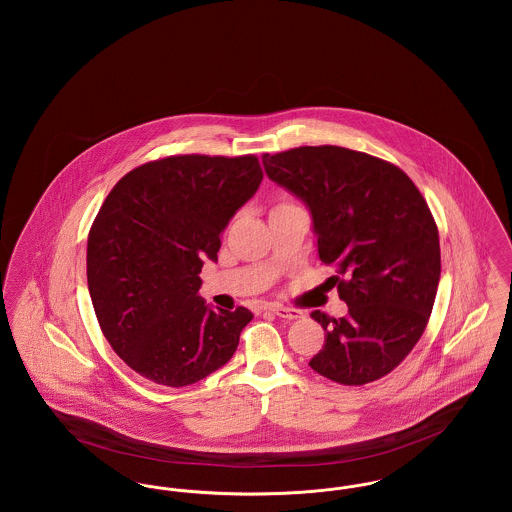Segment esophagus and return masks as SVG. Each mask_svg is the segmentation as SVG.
Segmentation results:
<instances>
[{"mask_svg": "<svg viewBox=\"0 0 512 512\" xmlns=\"http://www.w3.org/2000/svg\"><path fill=\"white\" fill-rule=\"evenodd\" d=\"M268 311L276 317L286 318V320H297V318H303V311L299 309H293V307H284V305H270Z\"/></svg>", "mask_w": 512, "mask_h": 512, "instance_id": "34e87169", "label": "esophagus"}]
</instances>
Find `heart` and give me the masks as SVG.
I'll use <instances>...</instances> for the list:
<instances>
[{"instance_id": "1", "label": "heart", "mask_w": 512, "mask_h": 512, "mask_svg": "<svg viewBox=\"0 0 512 512\" xmlns=\"http://www.w3.org/2000/svg\"><path fill=\"white\" fill-rule=\"evenodd\" d=\"M288 205H295V203H292V201H290V199H286V197H282V199H280V201L274 205V209H280V207H288ZM274 209H272V211H274Z\"/></svg>"}]
</instances>
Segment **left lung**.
<instances>
[{
	"instance_id": "obj_1",
	"label": "left lung",
	"mask_w": 512,
	"mask_h": 512,
	"mask_svg": "<svg viewBox=\"0 0 512 512\" xmlns=\"http://www.w3.org/2000/svg\"><path fill=\"white\" fill-rule=\"evenodd\" d=\"M263 165L309 207L318 257L336 267L347 303L345 317L311 313L326 336L309 366L343 386L380 380L413 351L436 301L441 253L426 199L399 167L345 147L265 153Z\"/></svg>"
}]
</instances>
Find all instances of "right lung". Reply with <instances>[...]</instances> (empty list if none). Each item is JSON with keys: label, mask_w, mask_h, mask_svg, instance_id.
<instances>
[{"label": "right lung", "mask_w": 512, "mask_h": 512, "mask_svg": "<svg viewBox=\"0 0 512 512\" xmlns=\"http://www.w3.org/2000/svg\"><path fill=\"white\" fill-rule=\"evenodd\" d=\"M261 180L255 155H171L105 197L88 234V290L103 336L147 380L182 388L232 359L253 315L205 305L199 272Z\"/></svg>", "instance_id": "obj_1"}]
</instances>
